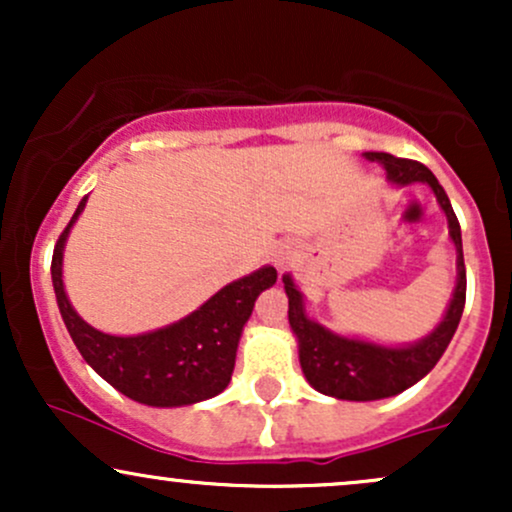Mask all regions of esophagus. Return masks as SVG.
I'll use <instances>...</instances> for the list:
<instances>
[{"label":"esophagus","mask_w":512,"mask_h":512,"mask_svg":"<svg viewBox=\"0 0 512 512\" xmlns=\"http://www.w3.org/2000/svg\"><path fill=\"white\" fill-rule=\"evenodd\" d=\"M289 260H291V248H276L274 252H272V262L276 264V267L279 269H284L286 264H289Z\"/></svg>","instance_id":"esophagus-1"}]
</instances>
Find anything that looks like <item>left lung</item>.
I'll return each instance as SVG.
<instances>
[{
	"label": "left lung",
	"mask_w": 512,
	"mask_h": 512,
	"mask_svg": "<svg viewBox=\"0 0 512 512\" xmlns=\"http://www.w3.org/2000/svg\"><path fill=\"white\" fill-rule=\"evenodd\" d=\"M363 156L368 161H378L385 168V178L390 185L407 187L411 182H424L431 187L440 209L448 216L450 240L457 250V284L436 330L414 344L387 346L368 342V339L344 337L322 327L305 313L303 293L293 284V276L284 274V289L289 296V325L298 339V358H301L305 380L322 395L349 399V402L395 397L431 373L460 325L464 296H467L460 221L436 175L424 163L409 161V158L378 154V151H366Z\"/></svg>",
	"instance_id": "1"
}]
</instances>
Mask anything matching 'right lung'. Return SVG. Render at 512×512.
Masks as SVG:
<instances>
[{
  "label": "right lung",
  "instance_id": "obj_1",
  "mask_svg": "<svg viewBox=\"0 0 512 512\" xmlns=\"http://www.w3.org/2000/svg\"><path fill=\"white\" fill-rule=\"evenodd\" d=\"M84 197L52 255V286L69 337L84 361L117 392L149 407H185L216 397L231 383L236 351L257 296L274 286L276 269L264 264L216 291L207 303L161 330L115 337L91 327L69 303L62 281L64 245L86 207Z\"/></svg>",
  "mask_w": 512,
  "mask_h": 512
}]
</instances>
